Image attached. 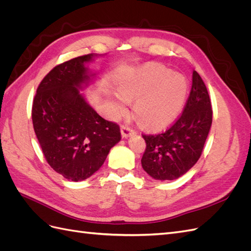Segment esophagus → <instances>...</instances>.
<instances>
[{
  "instance_id": "obj_1",
  "label": "esophagus",
  "mask_w": 251,
  "mask_h": 251,
  "mask_svg": "<svg viewBox=\"0 0 251 251\" xmlns=\"http://www.w3.org/2000/svg\"><path fill=\"white\" fill-rule=\"evenodd\" d=\"M120 131H121V135H123L124 138L130 137V136H132V135H134V134L136 133V132L133 130V128L128 127L127 126H121Z\"/></svg>"
}]
</instances>
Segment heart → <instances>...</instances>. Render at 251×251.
<instances>
[{"label": "heart", "mask_w": 251, "mask_h": 251, "mask_svg": "<svg viewBox=\"0 0 251 251\" xmlns=\"http://www.w3.org/2000/svg\"><path fill=\"white\" fill-rule=\"evenodd\" d=\"M117 92L126 102L135 100V117L144 126L160 130L178 117L186 100L188 83L181 74H173L168 68L151 64L127 70L118 83ZM123 101L116 96L110 98L118 115L126 111Z\"/></svg>", "instance_id": "b5f03b06"}]
</instances>
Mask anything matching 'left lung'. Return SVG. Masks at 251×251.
Segmentation results:
<instances>
[{
    "label": "left lung",
    "instance_id": "1",
    "mask_svg": "<svg viewBox=\"0 0 251 251\" xmlns=\"http://www.w3.org/2000/svg\"><path fill=\"white\" fill-rule=\"evenodd\" d=\"M212 121V109L206 86L193 72L192 90L181 116L161 134L142 135L147 149L141 165L156 180H175L199 160Z\"/></svg>",
    "mask_w": 251,
    "mask_h": 251
}]
</instances>
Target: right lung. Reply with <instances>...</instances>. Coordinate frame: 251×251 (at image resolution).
Segmentation results:
<instances>
[{
  "label": "right lung",
  "mask_w": 251,
  "mask_h": 251,
  "mask_svg": "<svg viewBox=\"0 0 251 251\" xmlns=\"http://www.w3.org/2000/svg\"><path fill=\"white\" fill-rule=\"evenodd\" d=\"M95 56L91 53L53 68L32 104L33 128L45 158L56 173L75 182L100 170L121 139L118 125L98 115L79 92L95 77L87 67Z\"/></svg>",
  "instance_id": "1"
}]
</instances>
